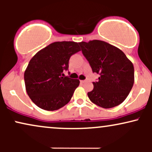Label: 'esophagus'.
<instances>
[{"mask_svg":"<svg viewBox=\"0 0 152 152\" xmlns=\"http://www.w3.org/2000/svg\"><path fill=\"white\" fill-rule=\"evenodd\" d=\"M81 81V83H84V82L86 81H85V80H81V81Z\"/></svg>","mask_w":152,"mask_h":152,"instance_id":"obj_1","label":"esophagus"}]
</instances>
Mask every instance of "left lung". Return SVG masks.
Listing matches in <instances>:
<instances>
[{
	"label": "left lung",
	"instance_id": "obj_1",
	"mask_svg": "<svg viewBox=\"0 0 152 152\" xmlns=\"http://www.w3.org/2000/svg\"><path fill=\"white\" fill-rule=\"evenodd\" d=\"M81 51L93 73L99 74L88 92L91 102L110 109L121 104L132 90L134 82L132 63L119 48L99 40L79 43Z\"/></svg>",
	"mask_w": 152,
	"mask_h": 152
}]
</instances>
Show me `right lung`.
Listing matches in <instances>:
<instances>
[{"label": "right lung", "mask_w": 152, "mask_h": 152, "mask_svg": "<svg viewBox=\"0 0 152 152\" xmlns=\"http://www.w3.org/2000/svg\"><path fill=\"white\" fill-rule=\"evenodd\" d=\"M78 43H50L31 59L24 73L26 89L32 102L41 109L55 111L70 102L79 80L64 76L71 56L80 51Z\"/></svg>", "instance_id": "add662e5"}]
</instances>
